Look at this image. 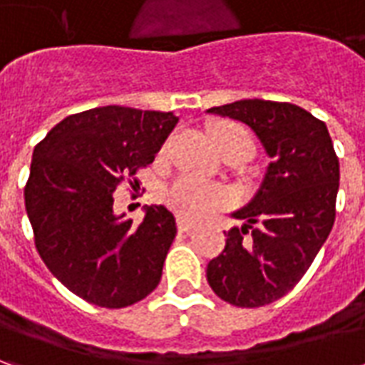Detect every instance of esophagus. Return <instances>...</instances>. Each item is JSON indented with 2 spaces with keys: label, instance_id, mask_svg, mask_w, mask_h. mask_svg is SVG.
<instances>
[{
  "label": "esophagus",
  "instance_id": "obj_1",
  "mask_svg": "<svg viewBox=\"0 0 365 365\" xmlns=\"http://www.w3.org/2000/svg\"><path fill=\"white\" fill-rule=\"evenodd\" d=\"M178 229H180V232H190V230L195 229V222L180 217V219H178Z\"/></svg>",
  "mask_w": 365,
  "mask_h": 365
}]
</instances>
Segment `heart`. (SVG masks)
<instances>
[{
	"label": "heart",
	"mask_w": 365,
	"mask_h": 365,
	"mask_svg": "<svg viewBox=\"0 0 365 365\" xmlns=\"http://www.w3.org/2000/svg\"><path fill=\"white\" fill-rule=\"evenodd\" d=\"M213 140L217 148L222 150L227 144L242 143L252 154L254 140L250 133L242 125L237 123H221L213 128ZM168 205L174 209L180 217L187 219H203L207 215H211L217 209L227 207L232 201V195L227 187L215 185V183L201 182L197 178L183 175L180 180H175L166 191Z\"/></svg>",
	"instance_id": "1"
}]
</instances>
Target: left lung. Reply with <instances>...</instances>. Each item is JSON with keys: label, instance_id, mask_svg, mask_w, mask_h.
I'll use <instances>...</instances> for the list:
<instances>
[{"label": "left lung", "instance_id": "8db88e82", "mask_svg": "<svg viewBox=\"0 0 365 365\" xmlns=\"http://www.w3.org/2000/svg\"><path fill=\"white\" fill-rule=\"evenodd\" d=\"M207 113L246 123L272 158L258 193L232 213L245 225L225 232L207 282L230 305H269L297 285L332 230L338 156L327 125L293 103L240 99Z\"/></svg>", "mask_w": 365, "mask_h": 365}]
</instances>
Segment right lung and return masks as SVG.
<instances>
[{
    "label": "right lung",
    "instance_id": "obj_1",
    "mask_svg": "<svg viewBox=\"0 0 365 365\" xmlns=\"http://www.w3.org/2000/svg\"><path fill=\"white\" fill-rule=\"evenodd\" d=\"M178 125L174 113L107 105L60 120L35 146L25 209L52 275L78 297L123 309L156 289L175 238L164 205L140 225L113 213V191L154 162Z\"/></svg>",
    "mask_w": 365,
    "mask_h": 365
}]
</instances>
